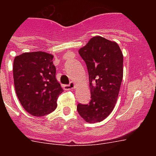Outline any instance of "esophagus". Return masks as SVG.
Instances as JSON below:
<instances>
[{"label":"esophagus","mask_w":156,"mask_h":156,"mask_svg":"<svg viewBox=\"0 0 156 156\" xmlns=\"http://www.w3.org/2000/svg\"><path fill=\"white\" fill-rule=\"evenodd\" d=\"M76 87L75 83H73V82H70V83L69 84V85H64L63 87L64 89H66V90H70V89H74Z\"/></svg>","instance_id":"obj_1"}]
</instances>
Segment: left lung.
<instances>
[{
    "label": "left lung",
    "instance_id": "1",
    "mask_svg": "<svg viewBox=\"0 0 156 156\" xmlns=\"http://www.w3.org/2000/svg\"><path fill=\"white\" fill-rule=\"evenodd\" d=\"M78 53L87 64L91 100L77 110L88 123L104 121L113 110L123 78V54L119 45L101 36L91 38Z\"/></svg>",
    "mask_w": 156,
    "mask_h": 156
}]
</instances>
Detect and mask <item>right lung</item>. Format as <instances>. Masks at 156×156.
<instances>
[{"instance_id": "add662e5", "label": "right lung", "mask_w": 156, "mask_h": 156, "mask_svg": "<svg viewBox=\"0 0 156 156\" xmlns=\"http://www.w3.org/2000/svg\"><path fill=\"white\" fill-rule=\"evenodd\" d=\"M52 59V54L39 51L25 52L13 60L16 94L22 106L32 116H43L53 112L63 91L56 79Z\"/></svg>"}]
</instances>
